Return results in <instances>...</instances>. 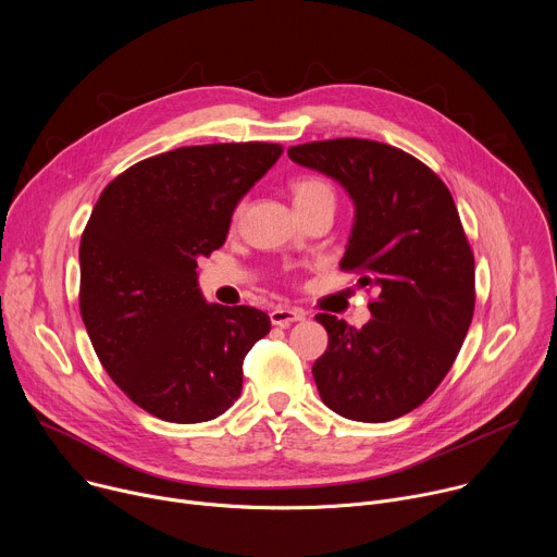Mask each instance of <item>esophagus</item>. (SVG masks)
I'll use <instances>...</instances> for the list:
<instances>
[{"instance_id":"obj_1","label":"esophagus","mask_w":557,"mask_h":557,"mask_svg":"<svg viewBox=\"0 0 557 557\" xmlns=\"http://www.w3.org/2000/svg\"><path fill=\"white\" fill-rule=\"evenodd\" d=\"M306 320V312L301 308H293V306H277L271 310V322L273 326L280 329H288L295 322H304Z\"/></svg>"}]
</instances>
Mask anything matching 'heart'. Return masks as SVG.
<instances>
[{
    "instance_id": "1",
    "label": "heart",
    "mask_w": 557,
    "mask_h": 557,
    "mask_svg": "<svg viewBox=\"0 0 557 557\" xmlns=\"http://www.w3.org/2000/svg\"><path fill=\"white\" fill-rule=\"evenodd\" d=\"M290 191H293V200H295V207L297 211H306V209H312L317 205H335V191L333 187L322 181V178H314V176H306V178H297L293 185H290ZM245 211V202L240 200L235 205L233 209V222L240 220Z\"/></svg>"
}]
</instances>
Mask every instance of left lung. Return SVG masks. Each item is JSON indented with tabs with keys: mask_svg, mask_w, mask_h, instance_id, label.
<instances>
[{
	"mask_svg": "<svg viewBox=\"0 0 557 557\" xmlns=\"http://www.w3.org/2000/svg\"><path fill=\"white\" fill-rule=\"evenodd\" d=\"M290 161L337 181L355 205L344 271L374 290L372 320L335 314L312 376L350 421L385 423L419 408L449 372L473 317V253L445 183L414 156L366 138L288 147Z\"/></svg>",
	"mask_w": 557,
	"mask_h": 557,
	"instance_id": "obj_1",
	"label": "left lung"
}]
</instances>
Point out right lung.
<instances>
[{
	"label": "right lung",
	"mask_w": 557,
	"mask_h": 557,
	"mask_svg": "<svg viewBox=\"0 0 557 557\" xmlns=\"http://www.w3.org/2000/svg\"><path fill=\"white\" fill-rule=\"evenodd\" d=\"M282 145L218 143L158 153L116 176L78 247V306L99 361L129 399L170 423L224 414L264 310L207 304L198 258L226 240L235 205Z\"/></svg>",
	"instance_id": "obj_1"
}]
</instances>
